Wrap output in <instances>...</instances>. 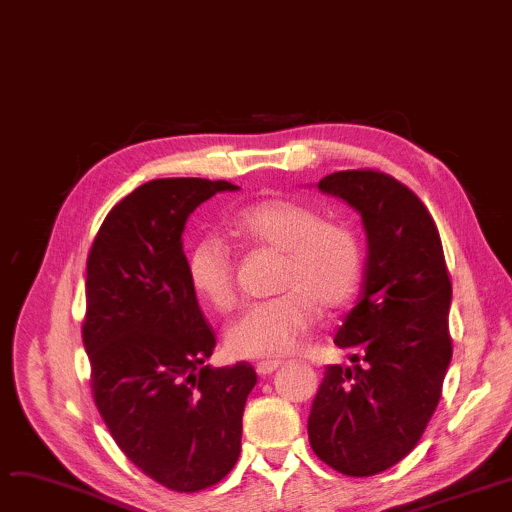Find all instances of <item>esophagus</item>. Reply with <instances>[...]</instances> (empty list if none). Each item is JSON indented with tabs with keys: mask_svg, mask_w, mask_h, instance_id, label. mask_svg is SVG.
<instances>
[{
	"mask_svg": "<svg viewBox=\"0 0 512 512\" xmlns=\"http://www.w3.org/2000/svg\"><path fill=\"white\" fill-rule=\"evenodd\" d=\"M278 367H280V361H261V363H257L255 369L261 378H265V375H272Z\"/></svg>",
	"mask_w": 512,
	"mask_h": 512,
	"instance_id": "1",
	"label": "esophagus"
}]
</instances>
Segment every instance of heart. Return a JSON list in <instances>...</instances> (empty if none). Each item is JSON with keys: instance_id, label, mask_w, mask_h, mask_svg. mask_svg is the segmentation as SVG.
Listing matches in <instances>:
<instances>
[{"instance_id": "heart-1", "label": "heart", "mask_w": 512, "mask_h": 512, "mask_svg": "<svg viewBox=\"0 0 512 512\" xmlns=\"http://www.w3.org/2000/svg\"><path fill=\"white\" fill-rule=\"evenodd\" d=\"M230 230L247 245L282 255L272 301L242 311L226 332L234 357L280 359L297 351L313 326L317 307L334 311L351 301L361 278L357 234L297 201L265 199L240 209ZM193 292L218 311L236 303L234 261L220 238H203L188 253Z\"/></svg>"}]
</instances>
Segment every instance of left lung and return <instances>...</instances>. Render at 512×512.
<instances>
[{"mask_svg": "<svg viewBox=\"0 0 512 512\" xmlns=\"http://www.w3.org/2000/svg\"><path fill=\"white\" fill-rule=\"evenodd\" d=\"M321 193L359 211L367 259L359 303L334 344L355 365H328L307 432L313 452L338 473H382L417 446L452 359V286L436 222L396 178L336 172Z\"/></svg>", "mask_w": 512, "mask_h": 512, "instance_id": "1", "label": "left lung"}]
</instances>
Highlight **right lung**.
<instances>
[{"label":"right lung","mask_w":512,"mask_h":512,"mask_svg":"<svg viewBox=\"0 0 512 512\" xmlns=\"http://www.w3.org/2000/svg\"><path fill=\"white\" fill-rule=\"evenodd\" d=\"M226 180L159 178L103 220L87 259L83 342L95 405L112 438L145 475L199 492L238 461L242 413L257 373L213 369L215 336L186 274L184 224Z\"/></svg>","instance_id":"add662e5"}]
</instances>
